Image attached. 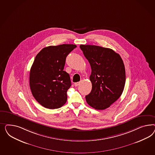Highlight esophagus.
<instances>
[{
	"instance_id": "1",
	"label": "esophagus",
	"mask_w": 155,
	"mask_h": 155,
	"mask_svg": "<svg viewBox=\"0 0 155 155\" xmlns=\"http://www.w3.org/2000/svg\"><path fill=\"white\" fill-rule=\"evenodd\" d=\"M80 84V82H75V83H74V86L77 87V86H78Z\"/></svg>"
}]
</instances>
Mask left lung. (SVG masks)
Listing matches in <instances>:
<instances>
[{
  "label": "left lung",
  "instance_id": "8db88e82",
  "mask_svg": "<svg viewBox=\"0 0 155 155\" xmlns=\"http://www.w3.org/2000/svg\"><path fill=\"white\" fill-rule=\"evenodd\" d=\"M91 69L90 80L92 89L86 95L91 107L97 110L108 108L119 98L126 83V71L120 55L103 47L80 45Z\"/></svg>",
  "mask_w": 155,
  "mask_h": 155
}]
</instances>
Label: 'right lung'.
<instances>
[{
    "label": "right lung",
    "instance_id": "right-lung-1",
    "mask_svg": "<svg viewBox=\"0 0 155 155\" xmlns=\"http://www.w3.org/2000/svg\"><path fill=\"white\" fill-rule=\"evenodd\" d=\"M76 47L74 44L45 47L35 57L29 86L34 98L44 107L58 108L66 102L71 81L64 68L66 57Z\"/></svg>",
    "mask_w": 155,
    "mask_h": 155
}]
</instances>
